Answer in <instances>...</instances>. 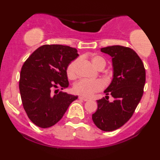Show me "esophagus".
Wrapping results in <instances>:
<instances>
[{
  "label": "esophagus",
  "instance_id": "1",
  "mask_svg": "<svg viewBox=\"0 0 160 160\" xmlns=\"http://www.w3.org/2000/svg\"><path fill=\"white\" fill-rule=\"evenodd\" d=\"M79 99H80V100H82V101H84V102H87V101H89V98H84V97H82V96H80V97H79Z\"/></svg>",
  "mask_w": 160,
  "mask_h": 160
}]
</instances>
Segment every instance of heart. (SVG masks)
I'll list each match as a JSON object with an SVG mask.
<instances>
[{"label":"heart","instance_id":"obj_1","mask_svg":"<svg viewBox=\"0 0 160 160\" xmlns=\"http://www.w3.org/2000/svg\"><path fill=\"white\" fill-rule=\"evenodd\" d=\"M90 62L93 67L96 69L102 71L106 66L105 59L101 56H93L91 57ZM79 65V59L76 58L71 61L68 65L66 69L68 78L71 80H74L77 78V68ZM104 88L103 82L100 80H81L77 82L73 86V91L76 94L82 95L85 97H90L94 93L102 90Z\"/></svg>","mask_w":160,"mask_h":160}]
</instances>
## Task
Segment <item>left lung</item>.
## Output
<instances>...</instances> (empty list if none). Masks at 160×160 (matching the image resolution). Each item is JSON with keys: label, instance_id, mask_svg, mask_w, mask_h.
<instances>
[{"label": "left lung", "instance_id": "left-lung-1", "mask_svg": "<svg viewBox=\"0 0 160 160\" xmlns=\"http://www.w3.org/2000/svg\"><path fill=\"white\" fill-rule=\"evenodd\" d=\"M112 57L113 75L104 90L106 98L97 101L98 108L92 119L95 126L104 132L120 128L133 115L144 93L146 72L144 64L132 49L111 46L101 49ZM110 94L115 98L110 102Z\"/></svg>", "mask_w": 160, "mask_h": 160}]
</instances>
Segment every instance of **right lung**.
Wrapping results in <instances>:
<instances>
[{"mask_svg":"<svg viewBox=\"0 0 160 160\" xmlns=\"http://www.w3.org/2000/svg\"><path fill=\"white\" fill-rule=\"evenodd\" d=\"M78 56V50L68 46L43 45L24 62L20 95L28 117L36 126L43 128L54 126L78 98L58 89L68 86L66 69Z\"/></svg>","mask_w":160,"mask_h":160,"instance_id":"right-lung-1","label":"right lung"}]
</instances>
